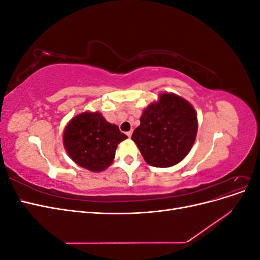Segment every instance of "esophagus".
Here are the masks:
<instances>
[{
    "instance_id": "esophagus-1",
    "label": "esophagus",
    "mask_w": 260,
    "mask_h": 260,
    "mask_svg": "<svg viewBox=\"0 0 260 260\" xmlns=\"http://www.w3.org/2000/svg\"><path fill=\"white\" fill-rule=\"evenodd\" d=\"M127 136H128L129 138H131V136H132V130H130V131L127 132Z\"/></svg>"
}]
</instances>
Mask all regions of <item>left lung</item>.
<instances>
[{
    "mask_svg": "<svg viewBox=\"0 0 260 260\" xmlns=\"http://www.w3.org/2000/svg\"><path fill=\"white\" fill-rule=\"evenodd\" d=\"M131 139L144 160L153 167L168 168L190 153L198 135V114L190 102L164 92L140 118Z\"/></svg>",
    "mask_w": 260,
    "mask_h": 260,
    "instance_id": "1",
    "label": "left lung"
}]
</instances>
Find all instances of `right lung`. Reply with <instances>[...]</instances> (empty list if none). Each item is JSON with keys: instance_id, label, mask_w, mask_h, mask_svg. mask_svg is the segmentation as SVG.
Masks as SVG:
<instances>
[{"instance_id": "right-lung-1", "label": "right lung", "mask_w": 260, "mask_h": 260, "mask_svg": "<svg viewBox=\"0 0 260 260\" xmlns=\"http://www.w3.org/2000/svg\"><path fill=\"white\" fill-rule=\"evenodd\" d=\"M128 137L100 112H83L69 120L62 133L68 156L78 166L101 172L114 161L117 145Z\"/></svg>"}]
</instances>
